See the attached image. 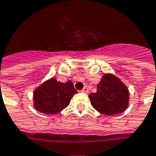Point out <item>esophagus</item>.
I'll return each instance as SVG.
<instances>
[{
	"label": "esophagus",
	"mask_w": 156,
	"mask_h": 156,
	"mask_svg": "<svg viewBox=\"0 0 156 156\" xmlns=\"http://www.w3.org/2000/svg\"><path fill=\"white\" fill-rule=\"evenodd\" d=\"M82 92H84V93H87V92H88V87H84L83 90H82Z\"/></svg>",
	"instance_id": "esophagus-1"
}]
</instances>
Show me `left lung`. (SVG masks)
Instances as JSON below:
<instances>
[{"label":"left lung","instance_id":"left-lung-1","mask_svg":"<svg viewBox=\"0 0 156 156\" xmlns=\"http://www.w3.org/2000/svg\"><path fill=\"white\" fill-rule=\"evenodd\" d=\"M95 110L105 115L123 113L128 108L129 91L125 84L112 73H105L97 84L96 93L88 96Z\"/></svg>","mask_w":156,"mask_h":156}]
</instances>
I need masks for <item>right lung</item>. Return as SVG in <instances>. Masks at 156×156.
<instances>
[{"label": "right lung", "mask_w": 156, "mask_h": 156, "mask_svg": "<svg viewBox=\"0 0 156 156\" xmlns=\"http://www.w3.org/2000/svg\"><path fill=\"white\" fill-rule=\"evenodd\" d=\"M78 91L72 81L63 83L51 78L33 91V107L46 115H55L65 109Z\"/></svg>", "instance_id": "right-lung-1"}]
</instances>
